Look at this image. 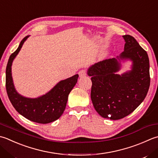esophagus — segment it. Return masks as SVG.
I'll list each match as a JSON object with an SVG mask.
<instances>
[{
  "label": "esophagus",
  "mask_w": 158,
  "mask_h": 158,
  "mask_svg": "<svg viewBox=\"0 0 158 158\" xmlns=\"http://www.w3.org/2000/svg\"><path fill=\"white\" fill-rule=\"evenodd\" d=\"M87 75V72L85 70H81L79 72V75L80 77H83Z\"/></svg>",
  "instance_id": "1"
}]
</instances>
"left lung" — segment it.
Returning a JSON list of instances; mask_svg holds the SVG:
<instances>
[{
	"mask_svg": "<svg viewBox=\"0 0 158 158\" xmlns=\"http://www.w3.org/2000/svg\"><path fill=\"white\" fill-rule=\"evenodd\" d=\"M124 51L118 59H130L132 70L122 75L116 58L99 61L88 69L91 77V99L98 114L105 118L118 120L128 116L146 97L150 86L149 60L146 51L134 37L123 36Z\"/></svg>",
	"mask_w": 158,
	"mask_h": 158,
	"instance_id": "1",
	"label": "left lung"
}]
</instances>
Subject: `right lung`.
<instances>
[{"label": "right lung", "mask_w": 158, "mask_h": 158, "mask_svg": "<svg viewBox=\"0 0 158 158\" xmlns=\"http://www.w3.org/2000/svg\"><path fill=\"white\" fill-rule=\"evenodd\" d=\"M28 37H24L16 51L9 57L6 68V90L12 106L18 113L31 121L46 124L57 120L62 115L69 93L77 83L79 75L61 81L47 94L39 98H29L20 95L15 91L12 80L11 64Z\"/></svg>", "instance_id": "obj_1"}]
</instances>
